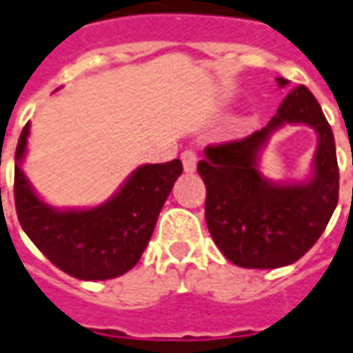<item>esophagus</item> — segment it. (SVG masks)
<instances>
[{"instance_id": "esophagus-1", "label": "esophagus", "mask_w": 353, "mask_h": 353, "mask_svg": "<svg viewBox=\"0 0 353 353\" xmlns=\"http://www.w3.org/2000/svg\"><path fill=\"white\" fill-rule=\"evenodd\" d=\"M181 159H182V165H184V171L186 172L196 171V163H198V155H196V152L186 150V152H182Z\"/></svg>"}]
</instances>
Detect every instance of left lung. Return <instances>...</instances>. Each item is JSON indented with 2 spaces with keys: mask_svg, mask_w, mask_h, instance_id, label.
Segmentation results:
<instances>
[{
  "mask_svg": "<svg viewBox=\"0 0 353 353\" xmlns=\"http://www.w3.org/2000/svg\"><path fill=\"white\" fill-rule=\"evenodd\" d=\"M288 86L286 79H276ZM284 124H310L320 142L314 176L303 185H276L256 169L268 136ZM205 182V223L228 261L246 269H276L298 261L329 225L339 203V163L332 128L315 96L296 86L269 125L242 140L211 144L198 163Z\"/></svg>",
  "mask_w": 353,
  "mask_h": 353,
  "instance_id": "left-lung-1",
  "label": "left lung"
}]
</instances>
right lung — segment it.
<instances>
[{"label": "right lung", "mask_w": 353, "mask_h": 353, "mask_svg": "<svg viewBox=\"0 0 353 353\" xmlns=\"http://www.w3.org/2000/svg\"><path fill=\"white\" fill-rule=\"evenodd\" d=\"M30 123L14 152V208L23 230L63 273L80 281H107L130 271L144 254L163 203L182 174L181 159L138 167L111 200L92 209H55L43 203L19 163Z\"/></svg>", "instance_id": "1"}]
</instances>
